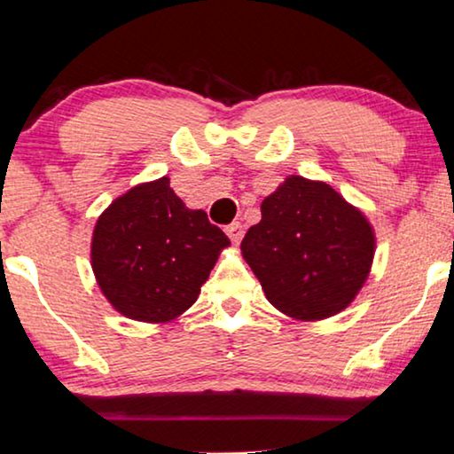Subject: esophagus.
I'll list each match as a JSON object with an SVG mask.
<instances>
[{"mask_svg":"<svg viewBox=\"0 0 454 454\" xmlns=\"http://www.w3.org/2000/svg\"><path fill=\"white\" fill-rule=\"evenodd\" d=\"M226 234H228V237H231L232 243H239V240L243 239V234H245L243 223H240V222L228 223V226H226Z\"/></svg>","mask_w":454,"mask_h":454,"instance_id":"obj_1","label":"esophagus"}]
</instances>
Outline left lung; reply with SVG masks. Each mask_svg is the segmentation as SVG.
<instances>
[{
    "label": "left lung",
    "mask_w": 454,
    "mask_h": 454,
    "mask_svg": "<svg viewBox=\"0 0 454 454\" xmlns=\"http://www.w3.org/2000/svg\"><path fill=\"white\" fill-rule=\"evenodd\" d=\"M265 297L284 316L316 322L357 297L376 251L372 223L330 184L288 176L262 203L240 243Z\"/></svg>",
    "instance_id": "8db88e82"
}]
</instances>
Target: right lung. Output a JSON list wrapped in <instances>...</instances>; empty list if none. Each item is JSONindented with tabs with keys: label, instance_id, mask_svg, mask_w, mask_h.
<instances>
[{
	"label": "right lung",
	"instance_id": "add662e5",
	"mask_svg": "<svg viewBox=\"0 0 454 454\" xmlns=\"http://www.w3.org/2000/svg\"><path fill=\"white\" fill-rule=\"evenodd\" d=\"M228 245L207 214L186 207L164 176L124 192L99 215L90 265L114 309L161 324L195 303Z\"/></svg>",
	"mask_w": 454,
	"mask_h": 454
}]
</instances>
